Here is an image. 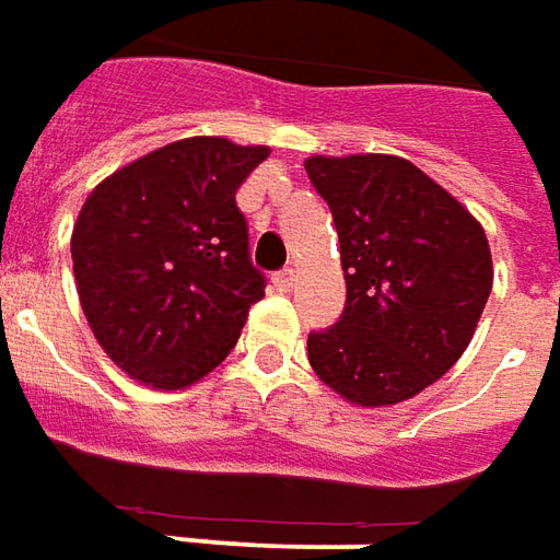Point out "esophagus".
Here are the masks:
<instances>
[{
	"mask_svg": "<svg viewBox=\"0 0 560 560\" xmlns=\"http://www.w3.org/2000/svg\"><path fill=\"white\" fill-rule=\"evenodd\" d=\"M271 283L277 292H289V289L295 287V271L292 268H283V271H277L271 277Z\"/></svg>",
	"mask_w": 560,
	"mask_h": 560,
	"instance_id": "obj_1",
	"label": "esophagus"
}]
</instances>
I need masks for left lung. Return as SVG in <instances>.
I'll list each match as a JSON object with an SVG mask.
<instances>
[{
	"label": "left lung",
	"instance_id": "obj_1",
	"mask_svg": "<svg viewBox=\"0 0 560 560\" xmlns=\"http://www.w3.org/2000/svg\"><path fill=\"white\" fill-rule=\"evenodd\" d=\"M340 241L347 307L307 337L313 374L355 407H392L438 383L489 301L486 229L458 198L392 153L304 160Z\"/></svg>",
	"mask_w": 560,
	"mask_h": 560
}]
</instances>
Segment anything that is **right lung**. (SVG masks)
I'll return each instance as SVG.
<instances>
[{"instance_id": "right-lung-1", "label": "right lung", "mask_w": 560, "mask_h": 560, "mask_svg": "<svg viewBox=\"0 0 560 560\" xmlns=\"http://www.w3.org/2000/svg\"><path fill=\"white\" fill-rule=\"evenodd\" d=\"M268 153L196 135L122 165L83 201L71 229L81 311L135 383L196 386L237 343L265 277L235 192Z\"/></svg>"}]
</instances>
